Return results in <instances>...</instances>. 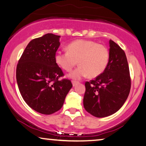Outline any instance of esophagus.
<instances>
[{
    "instance_id": "34e87169",
    "label": "esophagus",
    "mask_w": 146,
    "mask_h": 146,
    "mask_svg": "<svg viewBox=\"0 0 146 146\" xmlns=\"http://www.w3.org/2000/svg\"><path fill=\"white\" fill-rule=\"evenodd\" d=\"M78 83H79V82H78V81H72V84H73V87H75V85H77Z\"/></svg>"
}]
</instances>
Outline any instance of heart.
Here are the masks:
<instances>
[{
	"label": "heart",
	"instance_id": "b5f03b06",
	"mask_svg": "<svg viewBox=\"0 0 146 146\" xmlns=\"http://www.w3.org/2000/svg\"><path fill=\"white\" fill-rule=\"evenodd\" d=\"M67 52L58 51L55 61L61 68L71 71L76 65L80 66L70 73V77L79 79L89 75L98 77L105 70L109 61V52L104 45L92 40H77L67 46Z\"/></svg>",
	"mask_w": 146,
	"mask_h": 146
}]
</instances>
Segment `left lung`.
<instances>
[{
  "label": "left lung",
  "instance_id": "left-lung-1",
  "mask_svg": "<svg viewBox=\"0 0 146 146\" xmlns=\"http://www.w3.org/2000/svg\"><path fill=\"white\" fill-rule=\"evenodd\" d=\"M109 61L104 72L85 83V109L97 118L108 116L123 106L130 93L131 79L124 50L109 41Z\"/></svg>",
  "mask_w": 146,
  "mask_h": 146
}]
</instances>
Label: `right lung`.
I'll use <instances>...</instances> for the list:
<instances>
[{"instance_id": "obj_1", "label": "right lung", "mask_w": 146, "mask_h": 146, "mask_svg": "<svg viewBox=\"0 0 146 146\" xmlns=\"http://www.w3.org/2000/svg\"><path fill=\"white\" fill-rule=\"evenodd\" d=\"M60 36L53 34L30 41L18 61L16 81L26 104L43 114H52L63 106L73 87L55 61Z\"/></svg>"}]
</instances>
